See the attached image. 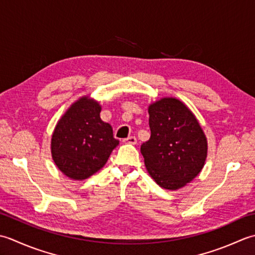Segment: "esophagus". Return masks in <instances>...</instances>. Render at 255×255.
I'll list each match as a JSON object with an SVG mask.
<instances>
[{"mask_svg": "<svg viewBox=\"0 0 255 255\" xmlns=\"http://www.w3.org/2000/svg\"><path fill=\"white\" fill-rule=\"evenodd\" d=\"M136 142H137V139H136V137L135 136H128V138H124L123 139V143H126V144H136Z\"/></svg>", "mask_w": 255, "mask_h": 255, "instance_id": "34e87169", "label": "esophagus"}]
</instances>
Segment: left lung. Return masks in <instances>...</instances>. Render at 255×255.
Masks as SVG:
<instances>
[{
    "label": "left lung",
    "mask_w": 255,
    "mask_h": 255,
    "mask_svg": "<svg viewBox=\"0 0 255 255\" xmlns=\"http://www.w3.org/2000/svg\"><path fill=\"white\" fill-rule=\"evenodd\" d=\"M150 137L141 145L148 174L165 189L184 187L200 173L207 138L183 102L164 98L148 107Z\"/></svg>",
    "instance_id": "obj_1"
}]
</instances>
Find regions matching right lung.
<instances>
[{
  "mask_svg": "<svg viewBox=\"0 0 255 255\" xmlns=\"http://www.w3.org/2000/svg\"><path fill=\"white\" fill-rule=\"evenodd\" d=\"M98 102L84 97L75 102L57 123L51 137V155L66 176L77 180L101 169L118 146L113 129L100 118Z\"/></svg>",
  "mask_w": 255,
  "mask_h": 255,
  "instance_id": "right-lung-1",
  "label": "right lung"
}]
</instances>
